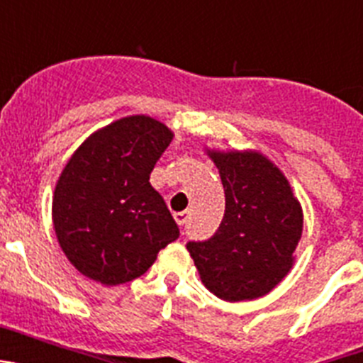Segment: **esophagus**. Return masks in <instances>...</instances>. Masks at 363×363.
Segmentation results:
<instances>
[{
  "label": "esophagus",
  "mask_w": 363,
  "mask_h": 363,
  "mask_svg": "<svg viewBox=\"0 0 363 363\" xmlns=\"http://www.w3.org/2000/svg\"><path fill=\"white\" fill-rule=\"evenodd\" d=\"M174 220L178 225H185L189 220V213L187 211H179V213H174Z\"/></svg>",
  "instance_id": "obj_1"
}]
</instances>
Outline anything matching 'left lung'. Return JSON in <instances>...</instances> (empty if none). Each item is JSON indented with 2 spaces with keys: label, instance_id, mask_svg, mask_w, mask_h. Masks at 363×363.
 Returning a JSON list of instances; mask_svg holds the SVG:
<instances>
[{
  "label": "left lung",
  "instance_id": "left-lung-1",
  "mask_svg": "<svg viewBox=\"0 0 363 363\" xmlns=\"http://www.w3.org/2000/svg\"><path fill=\"white\" fill-rule=\"evenodd\" d=\"M225 214L213 238L189 242L203 285L225 301L271 293L294 265L303 213L289 179L258 150H213Z\"/></svg>",
  "mask_w": 363,
  "mask_h": 363
}]
</instances>
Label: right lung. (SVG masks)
Segmentation results:
<instances>
[{
    "mask_svg": "<svg viewBox=\"0 0 363 363\" xmlns=\"http://www.w3.org/2000/svg\"><path fill=\"white\" fill-rule=\"evenodd\" d=\"M165 123L136 114L74 150L52 196L56 238L83 277L120 285L142 277L179 229L149 178L172 142Z\"/></svg>",
    "mask_w": 363,
    "mask_h": 363,
    "instance_id": "1",
    "label": "right lung"
}]
</instances>
